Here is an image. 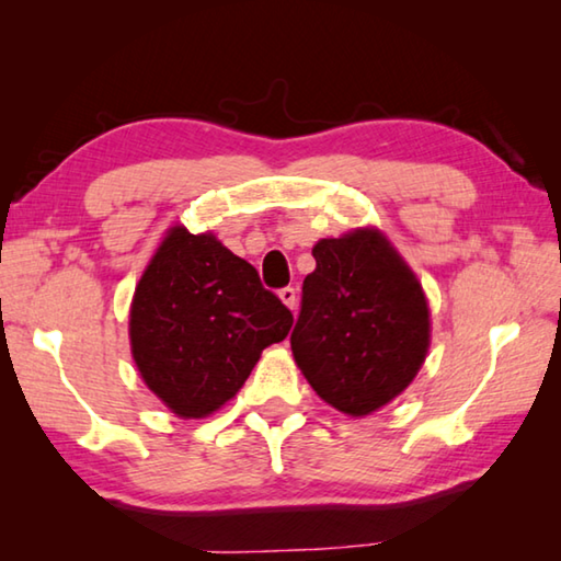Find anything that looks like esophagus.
I'll use <instances>...</instances> for the list:
<instances>
[{
  "label": "esophagus",
  "mask_w": 561,
  "mask_h": 561,
  "mask_svg": "<svg viewBox=\"0 0 561 561\" xmlns=\"http://www.w3.org/2000/svg\"><path fill=\"white\" fill-rule=\"evenodd\" d=\"M279 299L287 304L289 309H297V289L294 287H284V289H279Z\"/></svg>",
  "instance_id": "esophagus-1"
}]
</instances>
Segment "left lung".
Instances as JSON below:
<instances>
[{"mask_svg":"<svg viewBox=\"0 0 561 561\" xmlns=\"http://www.w3.org/2000/svg\"><path fill=\"white\" fill-rule=\"evenodd\" d=\"M317 270L301 287L291 354L319 398L368 415L405 391L431 346L421 282L374 230L319 240Z\"/></svg>","mask_w":561,"mask_h":561,"instance_id":"8db88e82","label":"left lung"}]
</instances>
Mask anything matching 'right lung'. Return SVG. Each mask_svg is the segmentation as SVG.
<instances>
[{
    "label": "right lung",
    "instance_id": "add662e5",
    "mask_svg": "<svg viewBox=\"0 0 561 561\" xmlns=\"http://www.w3.org/2000/svg\"><path fill=\"white\" fill-rule=\"evenodd\" d=\"M294 324L257 270L215 234L168 230L130 304V351L146 386L180 417H205L244 386Z\"/></svg>",
    "mask_w": 561,
    "mask_h": 561
}]
</instances>
